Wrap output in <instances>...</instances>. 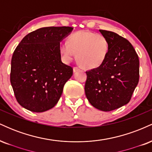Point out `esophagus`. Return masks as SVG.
Masks as SVG:
<instances>
[{
    "instance_id": "obj_1",
    "label": "esophagus",
    "mask_w": 152,
    "mask_h": 152,
    "mask_svg": "<svg viewBox=\"0 0 152 152\" xmlns=\"http://www.w3.org/2000/svg\"><path fill=\"white\" fill-rule=\"evenodd\" d=\"M79 70H80V69L78 67H76V66L74 67V72H76V71H78Z\"/></svg>"
}]
</instances>
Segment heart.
<instances>
[{"mask_svg": "<svg viewBox=\"0 0 152 152\" xmlns=\"http://www.w3.org/2000/svg\"><path fill=\"white\" fill-rule=\"evenodd\" d=\"M59 50L67 61L77 53V61L83 67L96 69L105 61L109 51L108 39L102 34L88 31H81L71 34L67 43H61Z\"/></svg>", "mask_w": 152, "mask_h": 152, "instance_id": "heart-1", "label": "heart"}]
</instances>
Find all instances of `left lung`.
Here are the masks:
<instances>
[{
	"label": "left lung",
	"mask_w": 152,
	"mask_h": 152,
	"mask_svg": "<svg viewBox=\"0 0 152 152\" xmlns=\"http://www.w3.org/2000/svg\"><path fill=\"white\" fill-rule=\"evenodd\" d=\"M99 31L109 41V54L102 66L86 72L85 94L94 107L110 111L129 102L139 83V61L128 40L112 31Z\"/></svg>",
	"instance_id": "1"
}]
</instances>
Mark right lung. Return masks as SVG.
Instances as JSON below:
<instances>
[{
  "mask_svg": "<svg viewBox=\"0 0 152 152\" xmlns=\"http://www.w3.org/2000/svg\"><path fill=\"white\" fill-rule=\"evenodd\" d=\"M72 27H44L30 33L16 47L11 59L10 83L17 102L33 112L56 106L73 68L61 61L60 42Z\"/></svg>",
  "mask_w": 152,
  "mask_h": 152,
  "instance_id": "add662e5",
  "label": "right lung"
}]
</instances>
